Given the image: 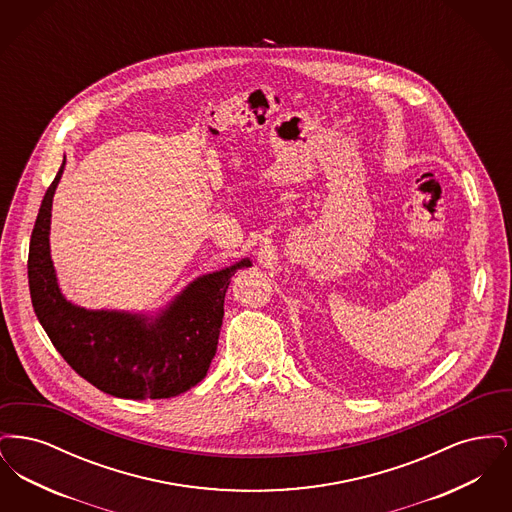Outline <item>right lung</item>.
<instances>
[{
	"mask_svg": "<svg viewBox=\"0 0 512 512\" xmlns=\"http://www.w3.org/2000/svg\"><path fill=\"white\" fill-rule=\"evenodd\" d=\"M63 169L65 161L44 195L28 249L32 307L53 347L113 397L169 399L194 388L217 353L230 278L251 261L195 278L155 317L78 307L59 290L49 255L51 203Z\"/></svg>",
	"mask_w": 512,
	"mask_h": 512,
	"instance_id": "1",
	"label": "right lung"
}]
</instances>
